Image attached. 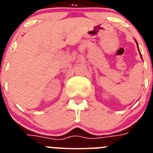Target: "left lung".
Returning a JSON list of instances; mask_svg holds the SVG:
<instances>
[{
  "instance_id": "8db88e82",
  "label": "left lung",
  "mask_w": 153,
  "mask_h": 153,
  "mask_svg": "<svg viewBox=\"0 0 153 153\" xmlns=\"http://www.w3.org/2000/svg\"><path fill=\"white\" fill-rule=\"evenodd\" d=\"M136 43H137V48H138V51H139V53H140V58H142V56H141V54H140V50H139V48H138V44H137V40H135Z\"/></svg>"
}]
</instances>
